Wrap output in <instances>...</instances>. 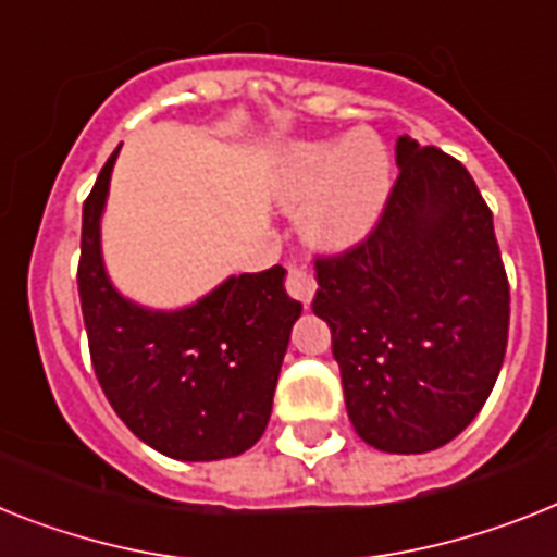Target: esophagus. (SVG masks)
<instances>
[{"instance_id": "esophagus-1", "label": "esophagus", "mask_w": 557, "mask_h": 557, "mask_svg": "<svg viewBox=\"0 0 557 557\" xmlns=\"http://www.w3.org/2000/svg\"><path fill=\"white\" fill-rule=\"evenodd\" d=\"M286 288L288 294H292L294 300H300V302H311V297H314V277L308 274L302 265H288V277H286Z\"/></svg>"}]
</instances>
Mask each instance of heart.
Segmentation results:
<instances>
[{
  "mask_svg": "<svg viewBox=\"0 0 557 557\" xmlns=\"http://www.w3.org/2000/svg\"><path fill=\"white\" fill-rule=\"evenodd\" d=\"M391 189V158L373 133L345 141L294 147L283 172L286 207H308V235L322 246H348L376 223Z\"/></svg>",
  "mask_w": 557,
  "mask_h": 557,
  "instance_id": "1",
  "label": "heart"
}]
</instances>
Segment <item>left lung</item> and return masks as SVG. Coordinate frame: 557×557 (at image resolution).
Here are the masks:
<instances>
[{
  "label": "left lung",
  "mask_w": 557,
  "mask_h": 557,
  "mask_svg": "<svg viewBox=\"0 0 557 557\" xmlns=\"http://www.w3.org/2000/svg\"><path fill=\"white\" fill-rule=\"evenodd\" d=\"M376 226L317 257L314 314L329 322L350 424L385 453L447 445L502 371L509 283L473 175L436 147L396 141Z\"/></svg>",
  "instance_id": "8db88e82"
}]
</instances>
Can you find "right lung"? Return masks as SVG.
<instances>
[{"mask_svg":"<svg viewBox=\"0 0 557 557\" xmlns=\"http://www.w3.org/2000/svg\"><path fill=\"white\" fill-rule=\"evenodd\" d=\"M112 152L84 200L78 297L92 371L119 419L181 461L240 456L263 436L302 302L283 288V265L228 277L181 311H147L107 280L98 246Z\"/></svg>","mask_w":557,"mask_h":557,"instance_id":"right-lung-1","label":"right lung"}]
</instances>
